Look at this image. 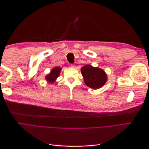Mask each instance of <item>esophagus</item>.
<instances>
[{
  "label": "esophagus",
  "instance_id": "esophagus-1",
  "mask_svg": "<svg viewBox=\"0 0 149 149\" xmlns=\"http://www.w3.org/2000/svg\"><path fill=\"white\" fill-rule=\"evenodd\" d=\"M69 66H70V68H75V65H74V64H70L69 65Z\"/></svg>",
  "mask_w": 149,
  "mask_h": 149
}]
</instances>
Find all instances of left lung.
Instances as JSON below:
<instances>
[{
    "mask_svg": "<svg viewBox=\"0 0 149 149\" xmlns=\"http://www.w3.org/2000/svg\"><path fill=\"white\" fill-rule=\"evenodd\" d=\"M81 71L85 84L92 89L101 88L107 81L105 72L99 68H94L91 65H87L81 68Z\"/></svg>",
    "mask_w": 149,
    "mask_h": 149,
    "instance_id": "obj_1",
    "label": "left lung"
}]
</instances>
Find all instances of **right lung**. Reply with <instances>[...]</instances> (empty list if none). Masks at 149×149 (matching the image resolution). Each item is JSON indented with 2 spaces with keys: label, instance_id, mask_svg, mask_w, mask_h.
I'll return each instance as SVG.
<instances>
[{
  "label": "right lung",
  "instance_id": "add662e5",
  "mask_svg": "<svg viewBox=\"0 0 149 149\" xmlns=\"http://www.w3.org/2000/svg\"><path fill=\"white\" fill-rule=\"evenodd\" d=\"M60 71L61 68L60 67L54 68L53 69H52L50 73L46 76V79L49 83H53L55 81V79L58 77V76H59Z\"/></svg>",
  "mask_w": 149,
  "mask_h": 149
}]
</instances>
